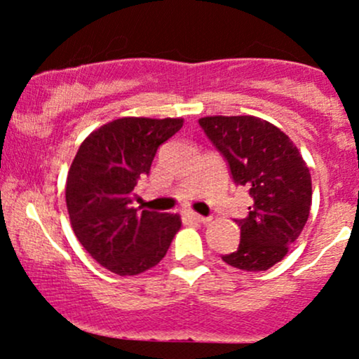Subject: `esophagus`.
<instances>
[{
  "label": "esophagus",
  "mask_w": 359,
  "mask_h": 359,
  "mask_svg": "<svg viewBox=\"0 0 359 359\" xmlns=\"http://www.w3.org/2000/svg\"><path fill=\"white\" fill-rule=\"evenodd\" d=\"M187 217L196 222H203V224L204 222H209V217H204V216H201V214H196V212H187Z\"/></svg>",
  "instance_id": "1"
}]
</instances>
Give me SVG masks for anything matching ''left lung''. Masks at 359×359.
Segmentation results:
<instances>
[{
    "label": "left lung",
    "mask_w": 359,
    "mask_h": 359,
    "mask_svg": "<svg viewBox=\"0 0 359 359\" xmlns=\"http://www.w3.org/2000/svg\"><path fill=\"white\" fill-rule=\"evenodd\" d=\"M199 125L228 160L234 182L253 197L248 216L236 219L240 246L222 259L238 270H269L285 258L309 219L312 180L307 163L294 142L262 118L205 116Z\"/></svg>",
    "instance_id": "8db88e82"
}]
</instances>
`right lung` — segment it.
<instances>
[{
	"instance_id": "1",
	"label": "right lung",
	"mask_w": 359,
	"mask_h": 359,
	"mask_svg": "<svg viewBox=\"0 0 359 359\" xmlns=\"http://www.w3.org/2000/svg\"><path fill=\"white\" fill-rule=\"evenodd\" d=\"M182 125L184 118L114 119L94 130L74 156L65 184L71 226L84 250L113 273L128 277L154 269L182 226L179 214L131 205L156 148Z\"/></svg>"
}]
</instances>
